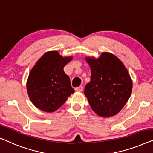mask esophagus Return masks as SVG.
I'll return each mask as SVG.
<instances>
[{
    "label": "esophagus",
    "instance_id": "obj_1",
    "mask_svg": "<svg viewBox=\"0 0 153 153\" xmlns=\"http://www.w3.org/2000/svg\"><path fill=\"white\" fill-rule=\"evenodd\" d=\"M83 88H84V87H83L82 86H78V87H76V90L77 91H83Z\"/></svg>",
    "mask_w": 153,
    "mask_h": 153
}]
</instances>
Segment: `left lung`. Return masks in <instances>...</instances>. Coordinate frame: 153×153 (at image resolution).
I'll use <instances>...</instances> for the list:
<instances>
[{"mask_svg":"<svg viewBox=\"0 0 153 153\" xmlns=\"http://www.w3.org/2000/svg\"><path fill=\"white\" fill-rule=\"evenodd\" d=\"M86 60L91 75L84 95L91 108L101 117L116 115L126 104L132 92L133 83L128 70L119 58L106 52L96 60Z\"/></svg>","mask_w":153,"mask_h":153,"instance_id":"obj_1","label":"left lung"}]
</instances>
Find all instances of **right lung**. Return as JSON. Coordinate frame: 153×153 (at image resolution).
I'll list each match as a JSON object with an SVG mask.
<instances>
[{
    "instance_id": "add662e5",
    "label": "right lung",
    "mask_w": 153,
    "mask_h": 153,
    "mask_svg": "<svg viewBox=\"0 0 153 153\" xmlns=\"http://www.w3.org/2000/svg\"><path fill=\"white\" fill-rule=\"evenodd\" d=\"M72 57L62 58L57 51L47 52L31 69L27 82L31 101L41 111L53 112L74 93L63 68Z\"/></svg>"
}]
</instances>
